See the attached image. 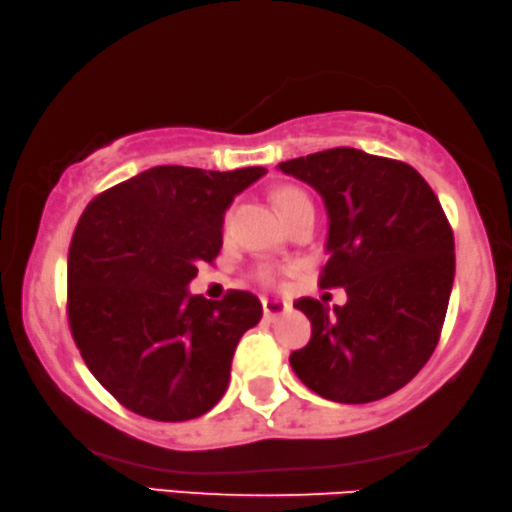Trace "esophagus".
<instances>
[{"label":"esophagus","instance_id":"34e87169","mask_svg":"<svg viewBox=\"0 0 512 512\" xmlns=\"http://www.w3.org/2000/svg\"><path fill=\"white\" fill-rule=\"evenodd\" d=\"M290 306L286 301H276V299H263V313L265 320H276V317L288 313Z\"/></svg>","mask_w":512,"mask_h":512}]
</instances>
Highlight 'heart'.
<instances>
[{
  "mask_svg": "<svg viewBox=\"0 0 512 512\" xmlns=\"http://www.w3.org/2000/svg\"><path fill=\"white\" fill-rule=\"evenodd\" d=\"M274 204H276V208H279V213H281V217H283V220H286V222L290 220V217H295V215L301 211V208L313 206L306 192L295 188V186H281V188H276V190H274ZM229 222H231V213H226V215H224V229H229ZM279 274H281V272L276 270V267L263 265V267H258L256 279L261 281V283H265V286H274V283L279 281Z\"/></svg>",
  "mask_w": 512,
  "mask_h": 512,
  "instance_id": "1",
  "label": "heart"
}]
</instances>
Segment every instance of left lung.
Segmentation results:
<instances>
[{"label": "left lung", "instance_id": "left-lung-1", "mask_svg": "<svg viewBox=\"0 0 512 512\" xmlns=\"http://www.w3.org/2000/svg\"><path fill=\"white\" fill-rule=\"evenodd\" d=\"M320 192L329 215L320 288L347 304L295 301L313 333L290 365L306 388L340 404L392 395L431 358L445 324L454 233L422 174L401 161L335 147L279 163Z\"/></svg>", "mask_w": 512, "mask_h": 512}]
</instances>
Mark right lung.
Masks as SVG:
<instances>
[{"label":"right lung","mask_w":512,"mask_h":512,"mask_svg":"<svg viewBox=\"0 0 512 512\" xmlns=\"http://www.w3.org/2000/svg\"><path fill=\"white\" fill-rule=\"evenodd\" d=\"M265 167L206 172L158 165L86 206L67 254V320L92 376L124 408L158 422L204 415L229 385L256 295H190L222 249L224 211Z\"/></svg>","instance_id":"right-lung-1"}]
</instances>
